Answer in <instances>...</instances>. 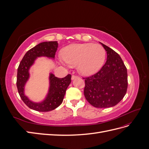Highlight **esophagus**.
<instances>
[{"label":"esophagus","instance_id":"obj_1","mask_svg":"<svg viewBox=\"0 0 149 149\" xmlns=\"http://www.w3.org/2000/svg\"><path fill=\"white\" fill-rule=\"evenodd\" d=\"M78 77L77 76H75V75H72V76H71V79L72 80H74V79H76V78H78Z\"/></svg>","mask_w":149,"mask_h":149}]
</instances>
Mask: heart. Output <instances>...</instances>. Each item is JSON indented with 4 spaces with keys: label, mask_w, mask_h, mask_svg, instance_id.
<instances>
[{
    "label": "heart",
    "mask_w": 149,
    "mask_h": 149,
    "mask_svg": "<svg viewBox=\"0 0 149 149\" xmlns=\"http://www.w3.org/2000/svg\"><path fill=\"white\" fill-rule=\"evenodd\" d=\"M64 65L77 66L79 73L84 76L95 74L100 70L105 61L106 52L99 44L76 43L65 47L62 50Z\"/></svg>",
    "instance_id": "obj_1"
}]
</instances>
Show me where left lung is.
<instances>
[{
  "instance_id": "obj_1",
  "label": "left lung",
  "mask_w": 149,
  "mask_h": 149,
  "mask_svg": "<svg viewBox=\"0 0 149 149\" xmlns=\"http://www.w3.org/2000/svg\"><path fill=\"white\" fill-rule=\"evenodd\" d=\"M107 52V60L97 73L84 78V94L92 106L107 108L123 99L127 89V68L119 54L100 43Z\"/></svg>"
}]
</instances>
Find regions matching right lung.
Instances as JSON below:
<instances>
[{
    "label": "right lung",
    "mask_w": 149,
    "mask_h": 149,
    "mask_svg": "<svg viewBox=\"0 0 149 149\" xmlns=\"http://www.w3.org/2000/svg\"><path fill=\"white\" fill-rule=\"evenodd\" d=\"M58 43L55 42L40 43L25 53L17 70V87L19 95L29 108L39 112H48L56 109L63 100L66 91L71 83V74L65 78H57L53 73L49 75L48 92L44 100L33 102L25 94V86L30 78L29 70L38 57H47L54 59Z\"/></svg>",
    "instance_id": "right-lung-1"
}]
</instances>
